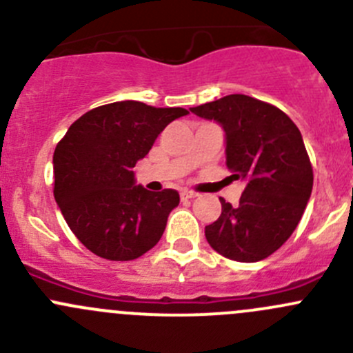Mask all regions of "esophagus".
<instances>
[{"label": "esophagus", "instance_id": "1", "mask_svg": "<svg viewBox=\"0 0 353 353\" xmlns=\"http://www.w3.org/2000/svg\"><path fill=\"white\" fill-rule=\"evenodd\" d=\"M198 196H199V194L194 193V191H188V190L181 191V198H183V199H194Z\"/></svg>", "mask_w": 353, "mask_h": 353}]
</instances>
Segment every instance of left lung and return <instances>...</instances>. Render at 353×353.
Instances as JSON below:
<instances>
[{"instance_id": "obj_1", "label": "left lung", "mask_w": 353, "mask_h": 353, "mask_svg": "<svg viewBox=\"0 0 353 353\" xmlns=\"http://www.w3.org/2000/svg\"><path fill=\"white\" fill-rule=\"evenodd\" d=\"M190 110L222 126L230 179L245 184L239 206L220 199L222 213L205 227L206 241L234 261L268 258L292 236L311 198L312 167L301 131L279 108L243 94Z\"/></svg>"}]
</instances>
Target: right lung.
<instances>
[{
  "label": "right lung",
  "mask_w": 353,
  "mask_h": 353,
  "mask_svg": "<svg viewBox=\"0 0 353 353\" xmlns=\"http://www.w3.org/2000/svg\"><path fill=\"white\" fill-rule=\"evenodd\" d=\"M183 108L121 101L85 112L52 157L54 198L71 232L110 261L140 258L159 243L179 193L137 184L133 167Z\"/></svg>",
  "instance_id": "add662e5"
}]
</instances>
